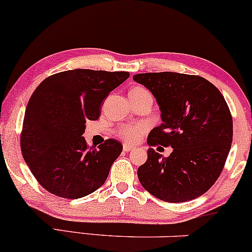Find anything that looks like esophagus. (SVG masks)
I'll list each match as a JSON object with an SVG mask.
<instances>
[{
    "instance_id": "obj_1",
    "label": "esophagus",
    "mask_w": 252,
    "mask_h": 252,
    "mask_svg": "<svg viewBox=\"0 0 252 252\" xmlns=\"http://www.w3.org/2000/svg\"><path fill=\"white\" fill-rule=\"evenodd\" d=\"M132 149H134V146L128 145V143H124V146H123L124 152H130V151H132Z\"/></svg>"
}]
</instances>
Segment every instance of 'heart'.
Instances as JSON below:
<instances>
[{"instance_id": "1", "label": "heart", "mask_w": 252, "mask_h": 252, "mask_svg": "<svg viewBox=\"0 0 252 252\" xmlns=\"http://www.w3.org/2000/svg\"><path fill=\"white\" fill-rule=\"evenodd\" d=\"M134 90H145V88H134ZM145 124H134V126H123L117 129V134L121 139L128 141V142H135L142 136L146 131Z\"/></svg>"}]
</instances>
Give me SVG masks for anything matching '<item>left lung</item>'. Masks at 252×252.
Returning a JSON list of instances; mask_svg holds the SVG:
<instances>
[{
    "label": "left lung",
    "instance_id": "8db88e82",
    "mask_svg": "<svg viewBox=\"0 0 252 252\" xmlns=\"http://www.w3.org/2000/svg\"><path fill=\"white\" fill-rule=\"evenodd\" d=\"M132 79L157 99L162 123L148 135L149 146L172 147L167 158L153 148L137 170L149 193L171 203L187 202L211 189L225 166L233 137L225 98L208 80L162 71Z\"/></svg>",
    "mask_w": 252,
    "mask_h": 252
}]
</instances>
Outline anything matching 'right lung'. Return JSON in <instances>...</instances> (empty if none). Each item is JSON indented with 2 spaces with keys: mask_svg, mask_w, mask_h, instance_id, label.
<instances>
[{
  "mask_svg": "<svg viewBox=\"0 0 252 252\" xmlns=\"http://www.w3.org/2000/svg\"><path fill=\"white\" fill-rule=\"evenodd\" d=\"M129 77L128 71L74 69L46 77L25 111L21 152L46 191L63 198L94 192L109 176L123 146L109 139L88 147L86 121L100 116L103 100Z\"/></svg>",
  "mask_w": 252,
  "mask_h": 252,
  "instance_id": "obj_1",
  "label": "right lung"
}]
</instances>
